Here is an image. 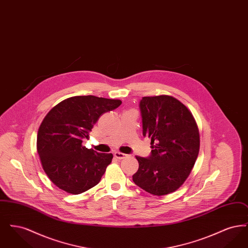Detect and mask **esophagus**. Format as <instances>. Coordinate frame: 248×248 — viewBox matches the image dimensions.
<instances>
[{"mask_svg": "<svg viewBox=\"0 0 248 248\" xmlns=\"http://www.w3.org/2000/svg\"><path fill=\"white\" fill-rule=\"evenodd\" d=\"M114 157L118 160H122V159H124L125 157H127V155L124 154H122V153H114Z\"/></svg>", "mask_w": 248, "mask_h": 248, "instance_id": "1", "label": "esophagus"}]
</instances>
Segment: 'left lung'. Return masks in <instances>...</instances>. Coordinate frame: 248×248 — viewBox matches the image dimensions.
<instances>
[{"mask_svg": "<svg viewBox=\"0 0 248 248\" xmlns=\"http://www.w3.org/2000/svg\"><path fill=\"white\" fill-rule=\"evenodd\" d=\"M143 136L151 139L152 153L136 156L139 170L133 181L161 196L177 190L189 177L200 149L196 122L188 108L170 95L144 96L140 102Z\"/></svg>", "mask_w": 248, "mask_h": 248, "instance_id": "1", "label": "left lung"}]
</instances>
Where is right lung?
Returning <instances> with one entry per match:
<instances>
[{"instance_id": "right-lung-1", "label": "right lung", "mask_w": 248, "mask_h": 248, "mask_svg": "<svg viewBox=\"0 0 248 248\" xmlns=\"http://www.w3.org/2000/svg\"><path fill=\"white\" fill-rule=\"evenodd\" d=\"M122 104L119 99L94 95L69 97L54 107L37 135V152L43 168L59 189L80 194L101 179L113 155L82 145L99 117Z\"/></svg>"}]
</instances>
